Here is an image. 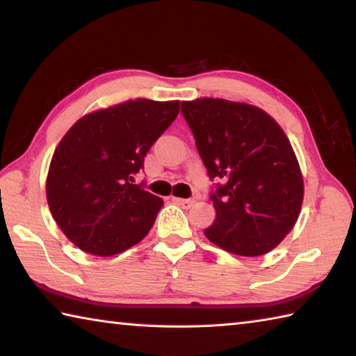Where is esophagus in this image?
<instances>
[{
    "label": "esophagus",
    "instance_id": "esophagus-1",
    "mask_svg": "<svg viewBox=\"0 0 356 356\" xmlns=\"http://www.w3.org/2000/svg\"><path fill=\"white\" fill-rule=\"evenodd\" d=\"M174 202L177 204V206H180L182 209H190L193 206V200H182V197H174Z\"/></svg>",
    "mask_w": 356,
    "mask_h": 356
}]
</instances>
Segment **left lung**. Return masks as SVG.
<instances>
[{
	"label": "left lung",
	"instance_id": "obj_1",
	"mask_svg": "<svg viewBox=\"0 0 356 356\" xmlns=\"http://www.w3.org/2000/svg\"><path fill=\"white\" fill-rule=\"evenodd\" d=\"M182 114L210 180H218L206 237L238 256L272 251L303 202V177L286 134L261 108L238 102H182Z\"/></svg>",
	"mask_w": 356,
	"mask_h": 356
}]
</instances>
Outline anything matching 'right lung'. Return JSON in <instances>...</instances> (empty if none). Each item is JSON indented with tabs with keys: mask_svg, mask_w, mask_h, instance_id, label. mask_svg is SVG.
I'll return each mask as SVG.
<instances>
[{
	"mask_svg": "<svg viewBox=\"0 0 356 356\" xmlns=\"http://www.w3.org/2000/svg\"><path fill=\"white\" fill-rule=\"evenodd\" d=\"M179 114V100H129L75 122L53 154L47 201L78 248L113 256L147 236L163 206L134 184L144 156Z\"/></svg>",
	"mask_w": 356,
	"mask_h": 356,
	"instance_id": "right-lung-1",
	"label": "right lung"
}]
</instances>
